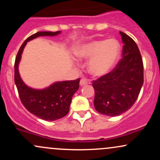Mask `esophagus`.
Listing matches in <instances>:
<instances>
[{"instance_id": "34e87169", "label": "esophagus", "mask_w": 160, "mask_h": 160, "mask_svg": "<svg viewBox=\"0 0 160 160\" xmlns=\"http://www.w3.org/2000/svg\"><path fill=\"white\" fill-rule=\"evenodd\" d=\"M88 83H89V82H88L87 80H86L85 79H81V80H80V86H85Z\"/></svg>"}]
</instances>
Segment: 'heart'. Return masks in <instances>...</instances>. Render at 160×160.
<instances>
[{"label": "heart", "instance_id": "heart-1", "mask_svg": "<svg viewBox=\"0 0 160 160\" xmlns=\"http://www.w3.org/2000/svg\"><path fill=\"white\" fill-rule=\"evenodd\" d=\"M120 44L117 40H97L79 47L75 55L80 60H89L87 69L91 75L102 77L114 68L120 56Z\"/></svg>", "mask_w": 160, "mask_h": 160}]
</instances>
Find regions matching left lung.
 Wrapping results in <instances>:
<instances>
[{
	"instance_id": "8db88e82",
	"label": "left lung",
	"mask_w": 160,
	"mask_h": 160,
	"mask_svg": "<svg viewBox=\"0 0 160 160\" xmlns=\"http://www.w3.org/2000/svg\"><path fill=\"white\" fill-rule=\"evenodd\" d=\"M120 34L124 44L122 58L113 71L92 82L95 110L109 117L122 114L132 107L144 83V65L138 47L129 36Z\"/></svg>"
}]
</instances>
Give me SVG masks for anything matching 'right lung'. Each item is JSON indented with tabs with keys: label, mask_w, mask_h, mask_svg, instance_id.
<instances>
[{
	"label": "right lung",
	"mask_w": 160,
	"mask_h": 160,
	"mask_svg": "<svg viewBox=\"0 0 160 160\" xmlns=\"http://www.w3.org/2000/svg\"><path fill=\"white\" fill-rule=\"evenodd\" d=\"M61 32H39L24 41L17 53L14 65V81L22 103L32 114L44 120L53 121L68 114L73 95L79 89L80 79L56 82L43 89H35L25 85L20 78L19 64L27 42L40 36H56Z\"/></svg>",
	"instance_id": "add662e5"
}]
</instances>
